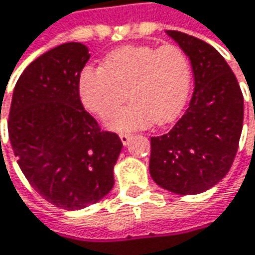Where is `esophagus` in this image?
<instances>
[{
    "mask_svg": "<svg viewBox=\"0 0 255 255\" xmlns=\"http://www.w3.org/2000/svg\"><path fill=\"white\" fill-rule=\"evenodd\" d=\"M120 138H121L123 144H124V146H127L128 143H129V140H131V135H129V134H121V135H120Z\"/></svg>",
    "mask_w": 255,
    "mask_h": 255,
    "instance_id": "1",
    "label": "esophagus"
}]
</instances>
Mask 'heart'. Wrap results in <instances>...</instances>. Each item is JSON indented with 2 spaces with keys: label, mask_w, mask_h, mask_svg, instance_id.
<instances>
[{
  "label": "heart",
  "mask_w": 255,
  "mask_h": 255,
  "mask_svg": "<svg viewBox=\"0 0 255 255\" xmlns=\"http://www.w3.org/2000/svg\"><path fill=\"white\" fill-rule=\"evenodd\" d=\"M191 89V64L175 45H128L106 55L102 67L87 65L79 76V98L90 114L106 118L114 131H135L151 123L168 124L182 112Z\"/></svg>",
  "instance_id": "obj_1"
}]
</instances>
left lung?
Returning a JSON list of instances; mask_svg holds the SVG:
<instances>
[{
	"label": "left lung",
	"instance_id": "left-lung-1",
	"mask_svg": "<svg viewBox=\"0 0 255 255\" xmlns=\"http://www.w3.org/2000/svg\"><path fill=\"white\" fill-rule=\"evenodd\" d=\"M191 61L194 93L174 128L150 138L153 181L175 194H200L229 172L243 131L244 98L219 52L194 36L166 30Z\"/></svg>",
	"mask_w": 255,
	"mask_h": 255
}]
</instances>
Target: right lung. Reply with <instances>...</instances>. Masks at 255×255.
Listing matches in <instances>:
<instances>
[{
	"instance_id": "obj_1",
	"label": "right lung",
	"mask_w": 255,
	"mask_h": 255,
	"mask_svg": "<svg viewBox=\"0 0 255 255\" xmlns=\"http://www.w3.org/2000/svg\"><path fill=\"white\" fill-rule=\"evenodd\" d=\"M89 58L86 45L62 43L36 58L12 92L8 134L17 163L36 191L64 210L92 206L112 190L123 149L80 102L79 76Z\"/></svg>"
}]
</instances>
